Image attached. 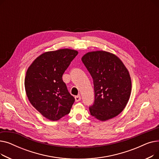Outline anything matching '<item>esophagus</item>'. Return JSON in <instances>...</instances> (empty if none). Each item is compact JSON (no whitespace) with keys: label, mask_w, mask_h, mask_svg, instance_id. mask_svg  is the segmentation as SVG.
I'll use <instances>...</instances> for the list:
<instances>
[{"label":"esophagus","mask_w":159,"mask_h":159,"mask_svg":"<svg viewBox=\"0 0 159 159\" xmlns=\"http://www.w3.org/2000/svg\"><path fill=\"white\" fill-rule=\"evenodd\" d=\"M75 101H76V102H79V101H80L81 97H80V95H77V96H75Z\"/></svg>","instance_id":"1"}]
</instances>
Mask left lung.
I'll return each mask as SVG.
<instances>
[{"mask_svg":"<svg viewBox=\"0 0 159 159\" xmlns=\"http://www.w3.org/2000/svg\"><path fill=\"white\" fill-rule=\"evenodd\" d=\"M82 61L93 79L95 99L89 109L91 115L104 121L120 113L131 94L129 72L119 58L103 51L89 52Z\"/></svg>","mask_w":159,"mask_h":159,"instance_id":"8db88e82","label":"left lung"}]
</instances>
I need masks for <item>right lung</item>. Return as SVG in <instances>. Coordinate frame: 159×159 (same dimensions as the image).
Listing matches in <instances>:
<instances>
[{
  "mask_svg": "<svg viewBox=\"0 0 159 159\" xmlns=\"http://www.w3.org/2000/svg\"><path fill=\"white\" fill-rule=\"evenodd\" d=\"M77 54L70 49L44 53L26 72L24 86L29 101L49 120H57L70 112L75 98L67 89L62 75Z\"/></svg>",
  "mask_w": 159,
  "mask_h": 159,
  "instance_id": "add662e5",
  "label": "right lung"
}]
</instances>
